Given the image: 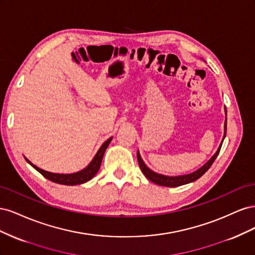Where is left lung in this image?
Segmentation results:
<instances>
[{
    "label": "left lung",
    "mask_w": 255,
    "mask_h": 255,
    "mask_svg": "<svg viewBox=\"0 0 255 255\" xmlns=\"http://www.w3.org/2000/svg\"><path fill=\"white\" fill-rule=\"evenodd\" d=\"M226 114H227V110H226ZM226 135H227V119H226V123H225V136H223V139H225ZM223 139H222V142H223ZM221 145H222V143L220 144L217 152L215 153V155L210 160H208L203 167L200 168L199 170L192 172L190 174H186V175L167 176V175H163V174H158V173L153 172L152 170H150V169L144 165V163H143L141 157H140V154L138 153V152H137V160H138V164H139V167L141 169L142 173L144 174V176L146 177V179L150 180L153 183L157 184V185H160V186L177 187V186H181V185H185V184H188V183L194 182V181L198 180L199 177H201L208 170V169H210V167L213 165L216 157L218 156V154H219L220 149H221Z\"/></svg>",
    "instance_id": "8db88e82"
}]
</instances>
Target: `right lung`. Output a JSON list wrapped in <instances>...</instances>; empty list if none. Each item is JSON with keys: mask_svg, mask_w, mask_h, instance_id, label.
<instances>
[{"mask_svg": "<svg viewBox=\"0 0 255 255\" xmlns=\"http://www.w3.org/2000/svg\"><path fill=\"white\" fill-rule=\"evenodd\" d=\"M111 141H112V137L110 138V139H107L101 145V148H100L99 151L97 152L96 156L94 157V159L91 160V163L86 168H84L83 170H81L79 172L71 173V174H59V173H52V172L44 171V170H42V169L33 165L27 158H25V159L30 166L35 168L38 172H40L45 177V179H48L54 183L63 184V185H79V184H83L85 182L91 180L92 177L96 175V173L99 171L100 166H101V163H102V158H103V155L105 153V150L107 146H109Z\"/></svg>", "mask_w": 255, "mask_h": 255, "instance_id": "1", "label": "right lung"}]
</instances>
